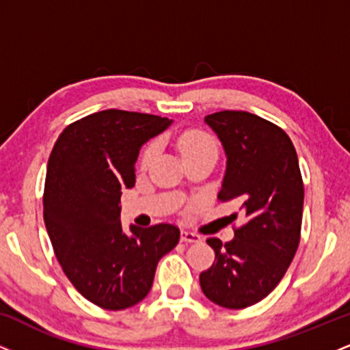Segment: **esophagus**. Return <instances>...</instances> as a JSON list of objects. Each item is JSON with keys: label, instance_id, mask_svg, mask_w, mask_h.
Returning a JSON list of instances; mask_svg holds the SVG:
<instances>
[{"label": "esophagus", "instance_id": "obj_1", "mask_svg": "<svg viewBox=\"0 0 350 350\" xmlns=\"http://www.w3.org/2000/svg\"><path fill=\"white\" fill-rule=\"evenodd\" d=\"M180 240L186 243H198L200 242V235L194 234V232H189V230H183L180 232Z\"/></svg>", "mask_w": 350, "mask_h": 350}]
</instances>
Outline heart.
I'll list each match as a JSON object with an SVG mask.
<instances>
[{
	"mask_svg": "<svg viewBox=\"0 0 350 350\" xmlns=\"http://www.w3.org/2000/svg\"><path fill=\"white\" fill-rule=\"evenodd\" d=\"M178 146L180 154L189 156V154H194V152H202V151H217L215 148V142L212 139L211 135H207L206 131H200V130H187L184 131L183 135L178 138ZM156 150H158V144L151 143L144 148L143 154H142V164L146 166L148 163L154 158Z\"/></svg>",
	"mask_w": 350,
	"mask_h": 350,
	"instance_id": "obj_1",
	"label": "heart"
}]
</instances>
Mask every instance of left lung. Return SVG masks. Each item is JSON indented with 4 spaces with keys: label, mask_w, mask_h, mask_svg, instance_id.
Masks as SVG:
<instances>
[{
    "label": "left lung",
    "mask_w": 350,
    "mask_h": 350,
    "mask_svg": "<svg viewBox=\"0 0 350 350\" xmlns=\"http://www.w3.org/2000/svg\"><path fill=\"white\" fill-rule=\"evenodd\" d=\"M204 122L227 156L219 199L240 202L247 222L226 245L207 240L215 262L200 273V288L219 306L243 309L275 290L298 250L304 202L298 154L280 126L248 111H217Z\"/></svg>",
    "instance_id": "left-lung-1"
}]
</instances>
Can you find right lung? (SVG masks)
<instances>
[{"instance_id": "obj_1", "label": "right lung", "mask_w": 350, "mask_h": 350, "mask_svg": "<svg viewBox=\"0 0 350 350\" xmlns=\"http://www.w3.org/2000/svg\"><path fill=\"white\" fill-rule=\"evenodd\" d=\"M172 123L124 110L97 111L59 135L47 163L44 222L70 283L103 309L135 306L151 290L158 262L179 242V228L120 222L123 189L135 186L139 150Z\"/></svg>"}]
</instances>
